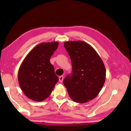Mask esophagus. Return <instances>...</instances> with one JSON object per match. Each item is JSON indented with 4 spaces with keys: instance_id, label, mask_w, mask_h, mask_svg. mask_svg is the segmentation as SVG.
<instances>
[{
    "instance_id": "1",
    "label": "esophagus",
    "mask_w": 131,
    "mask_h": 131,
    "mask_svg": "<svg viewBox=\"0 0 131 131\" xmlns=\"http://www.w3.org/2000/svg\"><path fill=\"white\" fill-rule=\"evenodd\" d=\"M59 81L60 82H62L63 81V76H59Z\"/></svg>"
}]
</instances>
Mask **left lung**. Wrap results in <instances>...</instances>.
I'll return each mask as SVG.
<instances>
[{
	"mask_svg": "<svg viewBox=\"0 0 131 131\" xmlns=\"http://www.w3.org/2000/svg\"><path fill=\"white\" fill-rule=\"evenodd\" d=\"M64 47L72 64V75L65 77L64 85L75 102H88L97 96L105 84V65L94 48L85 42L66 41Z\"/></svg>",
	"mask_w": 131,
	"mask_h": 131,
	"instance_id": "left-lung-1",
	"label": "left lung"
}]
</instances>
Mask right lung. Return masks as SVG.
<instances>
[{"label": "right lung", "instance_id": "right-lung-1", "mask_svg": "<svg viewBox=\"0 0 131 131\" xmlns=\"http://www.w3.org/2000/svg\"><path fill=\"white\" fill-rule=\"evenodd\" d=\"M58 42L41 43L30 51L24 59L18 73L22 91L31 100L41 102L50 96L58 77L50 59Z\"/></svg>", "mask_w": 131, "mask_h": 131}]
</instances>
